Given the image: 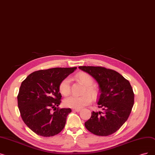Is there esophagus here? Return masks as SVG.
Here are the masks:
<instances>
[{
    "label": "esophagus",
    "instance_id": "34e87169",
    "mask_svg": "<svg viewBox=\"0 0 155 155\" xmlns=\"http://www.w3.org/2000/svg\"><path fill=\"white\" fill-rule=\"evenodd\" d=\"M72 110L74 111H76V112H79V111H80V110H81V109H73Z\"/></svg>",
    "mask_w": 155,
    "mask_h": 155
}]
</instances>
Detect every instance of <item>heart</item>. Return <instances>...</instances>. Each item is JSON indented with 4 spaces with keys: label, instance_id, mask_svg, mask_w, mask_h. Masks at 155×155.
Wrapping results in <instances>:
<instances>
[{
    "label": "heart",
    "instance_id": "heart-1",
    "mask_svg": "<svg viewBox=\"0 0 155 155\" xmlns=\"http://www.w3.org/2000/svg\"><path fill=\"white\" fill-rule=\"evenodd\" d=\"M75 78L85 86L84 93L87 92L89 94H84V95L80 96H70L64 99V103L67 107L73 109H80L91 102V96L93 99H96L98 96L99 90L96 86L92 85L94 82V80L89 73L80 71L75 75ZM59 89L63 95H68L70 92V79L68 78H65L62 80L59 84Z\"/></svg>",
    "mask_w": 155,
    "mask_h": 155
}]
</instances>
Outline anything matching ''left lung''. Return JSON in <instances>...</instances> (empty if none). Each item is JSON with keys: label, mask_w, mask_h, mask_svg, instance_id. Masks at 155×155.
<instances>
[{"label": "left lung", "mask_w": 155, "mask_h": 155, "mask_svg": "<svg viewBox=\"0 0 155 155\" xmlns=\"http://www.w3.org/2000/svg\"><path fill=\"white\" fill-rule=\"evenodd\" d=\"M89 73L99 84V107L103 111L92 112L85 122L86 129L99 136L117 132L129 118L134 103V94L130 82L116 71L101 66H79Z\"/></svg>", "instance_id": "1"}]
</instances>
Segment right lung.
Here are the masks:
<instances>
[{"instance_id": "1", "label": "right lung", "mask_w": 155, "mask_h": 155, "mask_svg": "<svg viewBox=\"0 0 155 155\" xmlns=\"http://www.w3.org/2000/svg\"><path fill=\"white\" fill-rule=\"evenodd\" d=\"M77 68H54L34 71L20 86L18 105L21 117L29 129L43 137L55 136L64 127L70 108L56 110L61 103L59 86ZM56 108L54 113L51 108Z\"/></svg>"}]
</instances>
